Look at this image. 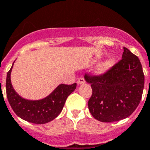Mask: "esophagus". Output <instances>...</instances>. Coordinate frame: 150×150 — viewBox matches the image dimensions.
Masks as SVG:
<instances>
[{
	"mask_svg": "<svg viewBox=\"0 0 150 150\" xmlns=\"http://www.w3.org/2000/svg\"><path fill=\"white\" fill-rule=\"evenodd\" d=\"M86 83V80L83 79V78H79L77 81L78 85H81V84Z\"/></svg>",
	"mask_w": 150,
	"mask_h": 150,
	"instance_id": "obj_1",
	"label": "esophagus"
}]
</instances>
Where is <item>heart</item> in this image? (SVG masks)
Here are the masks:
<instances>
[{
  "mask_svg": "<svg viewBox=\"0 0 150 150\" xmlns=\"http://www.w3.org/2000/svg\"><path fill=\"white\" fill-rule=\"evenodd\" d=\"M115 62L113 58H108L106 60L103 61V62L98 64V65L96 67V73L98 75H103L107 71H109L115 64Z\"/></svg>",
  "mask_w": 150,
  "mask_h": 150,
  "instance_id": "1",
  "label": "heart"
}]
</instances>
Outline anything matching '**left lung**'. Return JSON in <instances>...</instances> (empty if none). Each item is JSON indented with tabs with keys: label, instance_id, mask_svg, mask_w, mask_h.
Returning <instances> with one entry per match:
<instances>
[{
	"label": "left lung",
	"instance_id": "1",
	"mask_svg": "<svg viewBox=\"0 0 150 150\" xmlns=\"http://www.w3.org/2000/svg\"><path fill=\"white\" fill-rule=\"evenodd\" d=\"M122 60L101 76L86 75L92 95L88 106L92 115L103 122L126 119L140 103L144 88V74L136 55L123 47Z\"/></svg>",
	"mask_w": 150,
	"mask_h": 150
}]
</instances>
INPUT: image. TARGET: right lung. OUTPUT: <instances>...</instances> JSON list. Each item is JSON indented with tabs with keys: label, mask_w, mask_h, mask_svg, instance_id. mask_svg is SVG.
Wrapping results in <instances>:
<instances>
[{
	"label": "right lung",
	"mask_w": 150,
	"mask_h": 150,
	"mask_svg": "<svg viewBox=\"0 0 150 150\" xmlns=\"http://www.w3.org/2000/svg\"><path fill=\"white\" fill-rule=\"evenodd\" d=\"M14 63L6 79L7 98L13 111L18 117L31 123L45 124L52 121L60 114L68 96L75 91L77 84H61L45 98L38 100L26 99L19 96L12 86L11 73Z\"/></svg>",
	"instance_id": "right-lung-1"
}]
</instances>
